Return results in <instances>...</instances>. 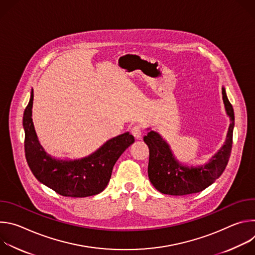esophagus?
<instances>
[{
	"instance_id": "esophagus-1",
	"label": "esophagus",
	"mask_w": 255,
	"mask_h": 255,
	"mask_svg": "<svg viewBox=\"0 0 255 255\" xmlns=\"http://www.w3.org/2000/svg\"><path fill=\"white\" fill-rule=\"evenodd\" d=\"M131 132H132V134H133V136H134L135 138H140L141 135H142L143 129H142L141 125L136 124V125H134V126L131 128Z\"/></svg>"
}]
</instances>
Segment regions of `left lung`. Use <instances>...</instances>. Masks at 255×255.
I'll return each instance as SVG.
<instances>
[{
	"label": "left lung",
	"mask_w": 255,
	"mask_h": 255,
	"mask_svg": "<svg viewBox=\"0 0 255 255\" xmlns=\"http://www.w3.org/2000/svg\"><path fill=\"white\" fill-rule=\"evenodd\" d=\"M223 102L231 123L223 146L204 165L187 166L173 156L167 142L155 131H150L143 140L149 148L148 177L153 187L162 194L185 196L199 193L211 186L226 168L232 149L234 111L225 89L222 88Z\"/></svg>",
	"instance_id": "8db88e82"
}]
</instances>
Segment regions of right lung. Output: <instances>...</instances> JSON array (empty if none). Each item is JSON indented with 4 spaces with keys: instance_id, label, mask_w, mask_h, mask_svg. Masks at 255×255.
<instances>
[{
    "instance_id": "1",
    "label": "right lung",
    "mask_w": 255,
    "mask_h": 255,
    "mask_svg": "<svg viewBox=\"0 0 255 255\" xmlns=\"http://www.w3.org/2000/svg\"><path fill=\"white\" fill-rule=\"evenodd\" d=\"M33 97L32 92L23 116L25 156L32 173L40 183L64 197L85 198L103 192L116 161L134 142V137L129 132L118 135L82 159L52 158L44 151L34 129L31 117Z\"/></svg>"
}]
</instances>
